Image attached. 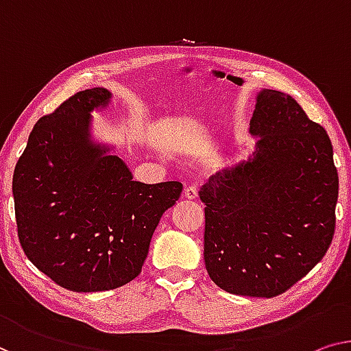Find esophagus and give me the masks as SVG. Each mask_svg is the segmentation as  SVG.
Returning a JSON list of instances; mask_svg holds the SVG:
<instances>
[{"mask_svg":"<svg viewBox=\"0 0 351 351\" xmlns=\"http://www.w3.org/2000/svg\"><path fill=\"white\" fill-rule=\"evenodd\" d=\"M182 195H184V198H187V200H195L198 197V189L195 186H189L186 187L184 192H182Z\"/></svg>","mask_w":351,"mask_h":351,"instance_id":"esophagus-1","label":"esophagus"}]
</instances>
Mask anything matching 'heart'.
I'll return each instance as SVG.
<instances>
[{
    "label": "heart",
    "instance_id": "b5f03b06",
    "mask_svg": "<svg viewBox=\"0 0 351 351\" xmlns=\"http://www.w3.org/2000/svg\"><path fill=\"white\" fill-rule=\"evenodd\" d=\"M219 169V164H213L211 165V170H217Z\"/></svg>",
    "mask_w": 351,
    "mask_h": 351
}]
</instances>
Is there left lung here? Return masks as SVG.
Returning <instances> with one entry per match:
<instances>
[{
  "mask_svg": "<svg viewBox=\"0 0 351 351\" xmlns=\"http://www.w3.org/2000/svg\"><path fill=\"white\" fill-rule=\"evenodd\" d=\"M247 160L202 187L205 266L233 295L273 298L325 257L336 227L339 176L326 130L295 99L257 94Z\"/></svg>",
  "mask_w": 351,
  "mask_h": 351,
  "instance_id": "1",
  "label": "left lung"
}]
</instances>
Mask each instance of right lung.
I'll return each instance as SVG.
<instances>
[{
    "label": "right lung",
    "instance_id": "1",
    "mask_svg": "<svg viewBox=\"0 0 351 351\" xmlns=\"http://www.w3.org/2000/svg\"><path fill=\"white\" fill-rule=\"evenodd\" d=\"M110 99L106 88H91L42 117L14 170L23 252L71 291H106L134 280L162 214L182 191L178 181H134L113 146L93 140L91 112Z\"/></svg>",
    "mask_w": 351,
    "mask_h": 351
}]
</instances>
